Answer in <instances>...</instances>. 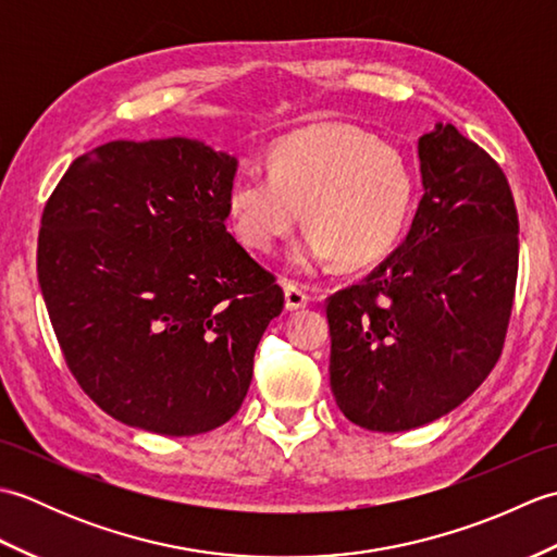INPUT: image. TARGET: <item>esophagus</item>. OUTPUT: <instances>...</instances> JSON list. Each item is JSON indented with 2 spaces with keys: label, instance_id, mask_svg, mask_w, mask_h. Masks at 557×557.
Masks as SVG:
<instances>
[{
  "label": "esophagus",
  "instance_id": "obj_1",
  "mask_svg": "<svg viewBox=\"0 0 557 557\" xmlns=\"http://www.w3.org/2000/svg\"><path fill=\"white\" fill-rule=\"evenodd\" d=\"M306 304H309V294H306L299 285H294V282H285V309L299 311Z\"/></svg>",
  "mask_w": 557,
  "mask_h": 557
}]
</instances>
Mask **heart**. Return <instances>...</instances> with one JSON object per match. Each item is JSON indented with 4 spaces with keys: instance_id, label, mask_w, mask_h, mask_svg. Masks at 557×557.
<instances>
[{
    "instance_id": "obj_1",
    "label": "heart",
    "mask_w": 557,
    "mask_h": 557,
    "mask_svg": "<svg viewBox=\"0 0 557 557\" xmlns=\"http://www.w3.org/2000/svg\"><path fill=\"white\" fill-rule=\"evenodd\" d=\"M311 234L292 253L299 270H342L383 260L407 230L413 176L405 156L345 122H321L282 138L268 174H239L227 188L232 230L246 248L268 253L301 220Z\"/></svg>"
}]
</instances>
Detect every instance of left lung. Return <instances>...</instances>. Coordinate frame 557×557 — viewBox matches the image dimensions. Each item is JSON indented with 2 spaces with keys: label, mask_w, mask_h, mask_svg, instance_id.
<instances>
[{
  "label": "left lung",
  "mask_w": 557,
  "mask_h": 557,
  "mask_svg": "<svg viewBox=\"0 0 557 557\" xmlns=\"http://www.w3.org/2000/svg\"><path fill=\"white\" fill-rule=\"evenodd\" d=\"M419 160L407 239L325 309L337 407L377 433L419 429L474 393L515 301L519 220L500 164L453 124L419 138Z\"/></svg>",
  "instance_id": "1"
}]
</instances>
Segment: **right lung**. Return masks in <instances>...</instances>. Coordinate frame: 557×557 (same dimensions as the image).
Masks as SVG:
<instances>
[{
    "mask_svg": "<svg viewBox=\"0 0 557 557\" xmlns=\"http://www.w3.org/2000/svg\"><path fill=\"white\" fill-rule=\"evenodd\" d=\"M236 158L191 138L112 140L42 210L38 282L69 371L160 435L227 423L285 294L224 227Z\"/></svg>",
    "mask_w": 557,
    "mask_h": 557,
    "instance_id": "right-lung-1",
    "label": "right lung"
}]
</instances>
